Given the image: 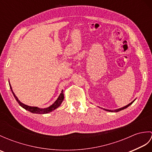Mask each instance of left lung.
<instances>
[{"instance_id": "obj_1", "label": "left lung", "mask_w": 152, "mask_h": 152, "mask_svg": "<svg viewBox=\"0 0 152 152\" xmlns=\"http://www.w3.org/2000/svg\"><path fill=\"white\" fill-rule=\"evenodd\" d=\"M134 101H135V100H134V101H133V102H131V103H129V104H127V106H124V107L121 108H119V109H116V110H106V109H104V110H106V111H108V112H119V111H121V110H124V109H125L126 108H127L128 106H129L131 104H133V102Z\"/></svg>"}]
</instances>
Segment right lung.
<instances>
[{"instance_id": "right-lung-1", "label": "right lung", "mask_w": 152, "mask_h": 152, "mask_svg": "<svg viewBox=\"0 0 152 152\" xmlns=\"http://www.w3.org/2000/svg\"><path fill=\"white\" fill-rule=\"evenodd\" d=\"M9 85H10V88L11 89V91L14 95V97L16 101L19 103V104L20 105L22 108H23L24 109L27 110L29 111L33 114H48V113H50L51 112H52L54 110H56V108H57L61 104L63 101L64 100V93H63V90L61 91V94L59 95V97L57 98V99L56 100L53 104H51L50 106L46 108H40L38 107H35V106H27L26 104H24L23 103H22L21 101H19V100L18 99L17 96H15V95L14 94V93L13 92L12 87L10 86V83L9 82Z\"/></svg>"}]
</instances>
